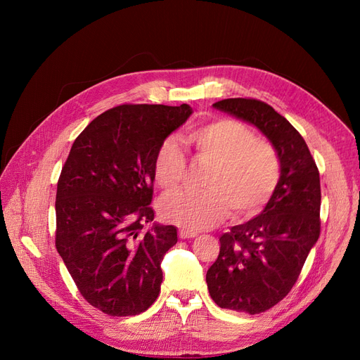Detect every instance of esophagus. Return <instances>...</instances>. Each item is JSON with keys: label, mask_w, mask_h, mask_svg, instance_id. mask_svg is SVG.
<instances>
[{"label": "esophagus", "mask_w": 360, "mask_h": 360, "mask_svg": "<svg viewBox=\"0 0 360 360\" xmlns=\"http://www.w3.org/2000/svg\"><path fill=\"white\" fill-rule=\"evenodd\" d=\"M179 237L181 238V240H184V238H193V237H197V233H192V231H188V230H180V231H179Z\"/></svg>", "instance_id": "1"}]
</instances>
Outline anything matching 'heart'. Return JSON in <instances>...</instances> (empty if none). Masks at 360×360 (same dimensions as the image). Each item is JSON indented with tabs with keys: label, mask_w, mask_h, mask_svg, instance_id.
Returning a JSON list of instances; mask_svg holds the SVG:
<instances>
[{
	"label": "heart",
	"mask_w": 360,
	"mask_h": 360,
	"mask_svg": "<svg viewBox=\"0 0 360 360\" xmlns=\"http://www.w3.org/2000/svg\"><path fill=\"white\" fill-rule=\"evenodd\" d=\"M195 156L210 165L202 193H176L159 202L165 222L183 230L200 231L219 224L230 213L248 219L267 204L275 192L281 163L275 148L233 118H217L188 135ZM184 176V158L179 144L168 138L153 158V177L163 192H174Z\"/></svg>",
	"instance_id": "obj_1"
}]
</instances>
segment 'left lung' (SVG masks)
I'll use <instances>...</instances> for the list:
<instances>
[{"label": "left lung", "mask_w": 360, "mask_h": 360, "mask_svg": "<svg viewBox=\"0 0 360 360\" xmlns=\"http://www.w3.org/2000/svg\"><path fill=\"white\" fill-rule=\"evenodd\" d=\"M213 108L255 126L274 146L281 176L264 210L222 234L207 288L217 307L250 315L284 299L320 237V174L302 135L270 105L225 99Z\"/></svg>", "instance_id": "8db88e82"}]
</instances>
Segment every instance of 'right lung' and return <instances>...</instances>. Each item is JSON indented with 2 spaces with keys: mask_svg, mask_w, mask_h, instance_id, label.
Returning a JSON list of instances; mask_svg holds the SVG:
<instances>
[{
  "mask_svg": "<svg viewBox=\"0 0 360 360\" xmlns=\"http://www.w3.org/2000/svg\"><path fill=\"white\" fill-rule=\"evenodd\" d=\"M193 112L186 103L122 105L75 139L57 184L56 246L84 299L112 317L147 311L177 228L153 224V158Z\"/></svg>",
  "mask_w": 360,
  "mask_h": 360,
  "instance_id": "1",
  "label": "right lung"
}]
</instances>
